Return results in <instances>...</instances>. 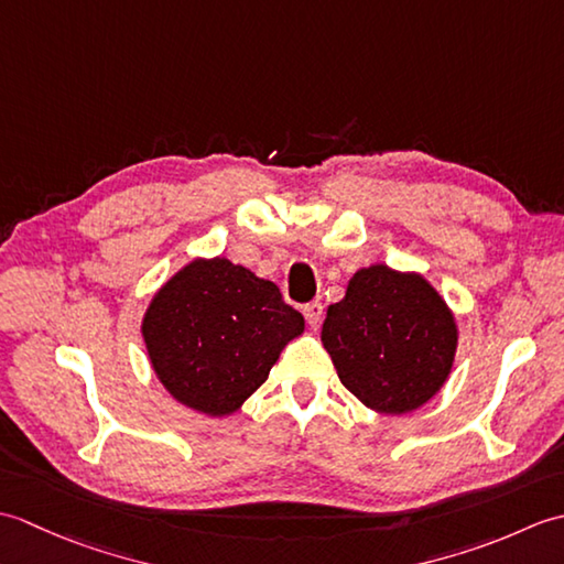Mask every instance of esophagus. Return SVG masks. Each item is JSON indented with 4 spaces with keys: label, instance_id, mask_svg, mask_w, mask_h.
<instances>
[{
    "label": "esophagus",
    "instance_id": "esophagus-1",
    "mask_svg": "<svg viewBox=\"0 0 564 564\" xmlns=\"http://www.w3.org/2000/svg\"><path fill=\"white\" fill-rule=\"evenodd\" d=\"M303 315H305L310 327H319L322 315H325V307H322L319 301H313V303H307V305L303 307Z\"/></svg>",
    "mask_w": 564,
    "mask_h": 564
}]
</instances>
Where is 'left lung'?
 Wrapping results in <instances>:
<instances>
[{
    "label": "left lung",
    "instance_id": "obj_1",
    "mask_svg": "<svg viewBox=\"0 0 564 564\" xmlns=\"http://www.w3.org/2000/svg\"><path fill=\"white\" fill-rule=\"evenodd\" d=\"M322 344L341 386L366 406L406 414L448 380L458 327L422 273L373 263L351 275L344 301L329 305Z\"/></svg>",
    "mask_w": 564,
    "mask_h": 564
}]
</instances>
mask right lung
<instances>
[{
  "instance_id": "obj_1",
  "label": "right lung",
  "mask_w": 564,
  "mask_h": 564,
  "mask_svg": "<svg viewBox=\"0 0 564 564\" xmlns=\"http://www.w3.org/2000/svg\"><path fill=\"white\" fill-rule=\"evenodd\" d=\"M303 329V315L283 303L279 285L225 257L186 263L142 317L160 382L208 416L237 412Z\"/></svg>"
}]
</instances>
